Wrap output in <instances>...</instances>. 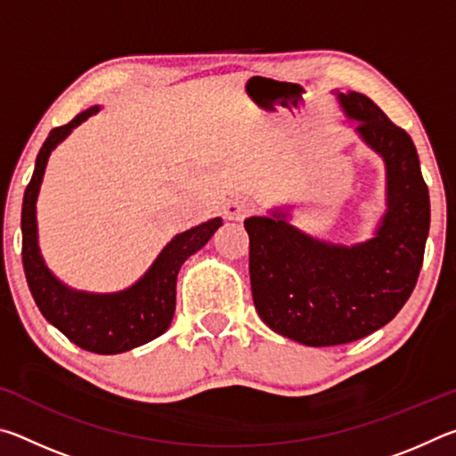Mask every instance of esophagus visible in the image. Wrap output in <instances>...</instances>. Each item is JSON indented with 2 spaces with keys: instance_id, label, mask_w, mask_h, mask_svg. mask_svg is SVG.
<instances>
[{
  "instance_id": "obj_1",
  "label": "esophagus",
  "mask_w": 456,
  "mask_h": 456,
  "mask_svg": "<svg viewBox=\"0 0 456 456\" xmlns=\"http://www.w3.org/2000/svg\"><path fill=\"white\" fill-rule=\"evenodd\" d=\"M253 211V205L249 200L243 199V197H235L227 200L225 205V219L229 221H243L245 217H249Z\"/></svg>"
}]
</instances>
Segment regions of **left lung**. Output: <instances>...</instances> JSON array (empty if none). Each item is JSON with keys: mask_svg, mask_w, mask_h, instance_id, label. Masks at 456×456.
Returning <instances> with one entry per match:
<instances>
[{"mask_svg": "<svg viewBox=\"0 0 456 456\" xmlns=\"http://www.w3.org/2000/svg\"><path fill=\"white\" fill-rule=\"evenodd\" d=\"M336 96L386 167V213L374 237L350 247L322 241L293 227L285 209L245 219L259 318L314 348L364 338L403 310L430 227L428 187L412 138L360 92L336 90Z\"/></svg>", "mask_w": 456, "mask_h": 456, "instance_id": "obj_1", "label": "left lung"}]
</instances>
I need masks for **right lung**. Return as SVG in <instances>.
<instances>
[{
  "mask_svg": "<svg viewBox=\"0 0 456 456\" xmlns=\"http://www.w3.org/2000/svg\"><path fill=\"white\" fill-rule=\"evenodd\" d=\"M100 106H90L64 126L53 128L36 159L24 207H21V259L26 280L36 305L53 328L70 342L94 354H120L138 348L165 334L171 326L176 304V275L184 259L197 253L213 237L223 221L215 217L175 235L141 280L117 293L76 291L53 275L37 245L36 200L40 192L45 165L52 151L72 130L96 114Z\"/></svg>",
  "mask_w": 456,
  "mask_h": 456,
  "instance_id": "right-lung-1",
  "label": "right lung"
}]
</instances>
